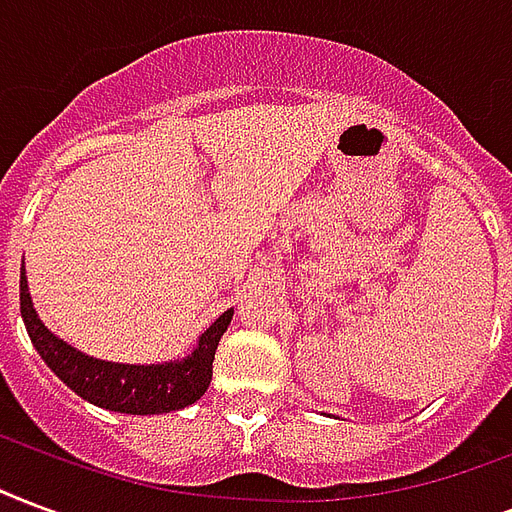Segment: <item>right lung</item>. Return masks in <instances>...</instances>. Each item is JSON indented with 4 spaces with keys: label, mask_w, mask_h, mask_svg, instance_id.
<instances>
[{
    "label": "right lung",
    "mask_w": 512,
    "mask_h": 512,
    "mask_svg": "<svg viewBox=\"0 0 512 512\" xmlns=\"http://www.w3.org/2000/svg\"><path fill=\"white\" fill-rule=\"evenodd\" d=\"M21 317L39 357L69 389L88 403L117 413H171L201 400L212 381V362L222 333L228 330L233 311H225L206 327L195 349L182 360L163 365H120L77 351L42 325L31 306L26 268L21 265Z\"/></svg>",
    "instance_id": "right-lung-1"
}]
</instances>
